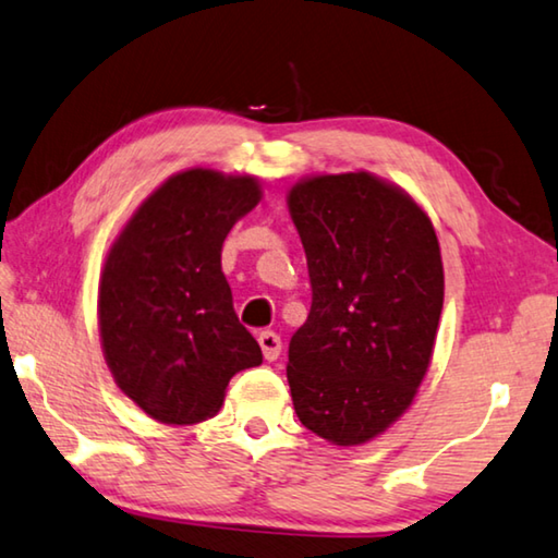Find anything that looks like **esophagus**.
Listing matches in <instances>:
<instances>
[{
    "instance_id": "34e87169",
    "label": "esophagus",
    "mask_w": 558,
    "mask_h": 558,
    "mask_svg": "<svg viewBox=\"0 0 558 558\" xmlns=\"http://www.w3.org/2000/svg\"><path fill=\"white\" fill-rule=\"evenodd\" d=\"M258 342H260V350H263V357L265 360H278L280 350H282V342H280V335L272 332V330H265L258 335Z\"/></svg>"
}]
</instances>
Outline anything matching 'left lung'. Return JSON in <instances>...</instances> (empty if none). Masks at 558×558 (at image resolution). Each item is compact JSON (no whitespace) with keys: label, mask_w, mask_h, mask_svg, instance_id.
I'll list each match as a JSON object with an SVG mask.
<instances>
[{"label":"left lung","mask_w":558,"mask_h":558,"mask_svg":"<svg viewBox=\"0 0 558 558\" xmlns=\"http://www.w3.org/2000/svg\"><path fill=\"white\" fill-rule=\"evenodd\" d=\"M313 305L290 338L298 420L332 445L377 437L427 375L445 270L427 214L367 171L313 175L290 189Z\"/></svg>","instance_id":"8db88e82"}]
</instances>
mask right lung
<instances>
[{
  "mask_svg": "<svg viewBox=\"0 0 558 558\" xmlns=\"http://www.w3.org/2000/svg\"><path fill=\"white\" fill-rule=\"evenodd\" d=\"M258 201L253 175L191 168L141 203L106 255L104 357L121 392L148 417L163 424L214 417L231 377L263 362L220 270L226 235Z\"/></svg>",
  "mask_w": 558,
  "mask_h": 558,
  "instance_id": "obj_1",
  "label": "right lung"
}]
</instances>
